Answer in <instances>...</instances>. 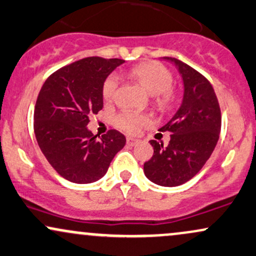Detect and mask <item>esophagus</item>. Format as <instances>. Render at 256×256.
Returning <instances> with one entry per match:
<instances>
[{
  "label": "esophagus",
  "instance_id": "1",
  "mask_svg": "<svg viewBox=\"0 0 256 256\" xmlns=\"http://www.w3.org/2000/svg\"><path fill=\"white\" fill-rule=\"evenodd\" d=\"M126 143H128V146H136L137 144H140V140H137V138L128 137L126 138Z\"/></svg>",
  "mask_w": 256,
  "mask_h": 256
}]
</instances>
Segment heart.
I'll return each instance as SVG.
<instances>
[{"mask_svg": "<svg viewBox=\"0 0 256 256\" xmlns=\"http://www.w3.org/2000/svg\"><path fill=\"white\" fill-rule=\"evenodd\" d=\"M130 75L143 86L144 89L152 96H156L155 102L158 107L167 108L173 101V93L170 90L173 76L166 66L158 63H144L132 68ZM118 76L110 75L106 78L102 86V96L104 101H112L114 98ZM149 122L146 116L125 110L116 116V125L126 132L136 134L143 125Z\"/></svg>", "mask_w": 256, "mask_h": 256, "instance_id": "obj_1", "label": "heart"}]
</instances>
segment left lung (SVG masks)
Returning a JSON list of instances; mask_svg holds the SVG:
<instances>
[{
	"label": "left lung",
	"mask_w": 256,
	"mask_h": 256,
	"mask_svg": "<svg viewBox=\"0 0 256 256\" xmlns=\"http://www.w3.org/2000/svg\"><path fill=\"white\" fill-rule=\"evenodd\" d=\"M163 60L178 68L184 98L173 118L160 128L172 134L168 146L150 140L154 155L144 163V174L154 184L175 187L190 180L210 158L220 138L222 116L216 93L205 76L176 58Z\"/></svg>",
	"instance_id": "obj_1"
}]
</instances>
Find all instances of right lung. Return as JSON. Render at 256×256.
Returning <instances> with one entry per match:
<instances>
[{"instance_id":"right-lung-1","label":"right lung","mask_w":256,"mask_h":256,"mask_svg":"<svg viewBox=\"0 0 256 256\" xmlns=\"http://www.w3.org/2000/svg\"><path fill=\"white\" fill-rule=\"evenodd\" d=\"M124 62L83 58L54 72L40 89L34 108L36 142L54 170L72 182L98 181L125 146L119 131L100 138L87 128L89 116L104 107V82Z\"/></svg>"}]
</instances>
